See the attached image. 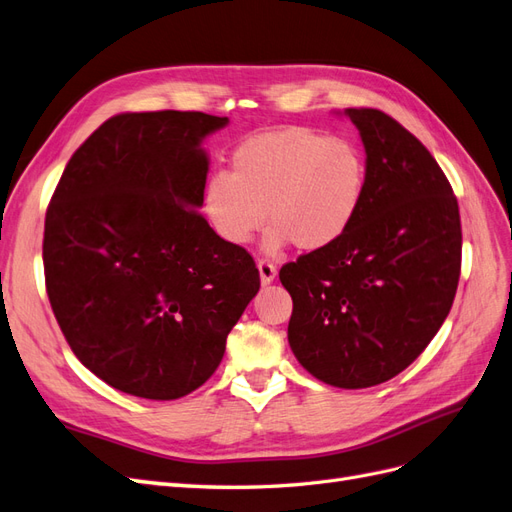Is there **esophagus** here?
<instances>
[{"mask_svg":"<svg viewBox=\"0 0 512 512\" xmlns=\"http://www.w3.org/2000/svg\"><path fill=\"white\" fill-rule=\"evenodd\" d=\"M257 268H259L261 283L268 285V283H272V281H274V276H276V266L272 264L270 259H259V261H257Z\"/></svg>","mask_w":512,"mask_h":512,"instance_id":"1","label":"esophagus"}]
</instances>
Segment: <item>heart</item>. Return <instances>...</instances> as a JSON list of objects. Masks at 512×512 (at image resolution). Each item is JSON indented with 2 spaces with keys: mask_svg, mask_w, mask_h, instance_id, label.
<instances>
[{
  "mask_svg": "<svg viewBox=\"0 0 512 512\" xmlns=\"http://www.w3.org/2000/svg\"><path fill=\"white\" fill-rule=\"evenodd\" d=\"M367 158L354 141L311 126H285L242 141L229 171H214L203 210L214 231L244 246L266 221L268 246L319 251L352 227L367 191Z\"/></svg>",
  "mask_w": 512,
  "mask_h": 512,
  "instance_id": "obj_1",
  "label": "heart"
}]
</instances>
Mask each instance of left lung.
<instances>
[{"instance_id":"obj_1","label":"left lung","mask_w":512,"mask_h":512,"mask_svg":"<svg viewBox=\"0 0 512 512\" xmlns=\"http://www.w3.org/2000/svg\"><path fill=\"white\" fill-rule=\"evenodd\" d=\"M367 150V191L345 236L279 272L287 339L337 388L388 382L442 328L461 274L459 203L442 167L384 111L347 109Z\"/></svg>"}]
</instances>
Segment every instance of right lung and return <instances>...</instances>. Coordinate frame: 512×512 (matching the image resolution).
<instances>
[{
    "instance_id": "right-lung-1",
    "label": "right lung",
    "mask_w": 512,
    "mask_h": 512,
    "mask_svg": "<svg viewBox=\"0 0 512 512\" xmlns=\"http://www.w3.org/2000/svg\"><path fill=\"white\" fill-rule=\"evenodd\" d=\"M227 118L120 113L72 154L45 216V285L75 356L115 390L169 401L199 388L259 291L255 259L197 208L201 139Z\"/></svg>"
}]
</instances>
